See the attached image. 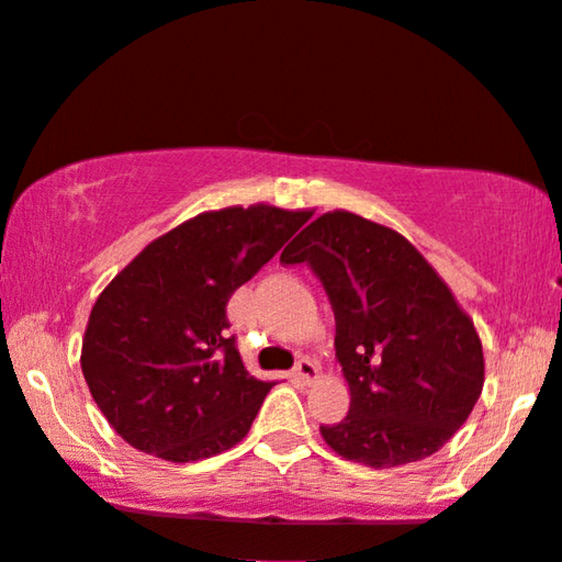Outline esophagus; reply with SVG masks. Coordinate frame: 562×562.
I'll return each instance as SVG.
<instances>
[{"label":"esophagus","instance_id":"esophagus-1","mask_svg":"<svg viewBox=\"0 0 562 562\" xmlns=\"http://www.w3.org/2000/svg\"><path fill=\"white\" fill-rule=\"evenodd\" d=\"M293 378L297 380V383L311 385L313 380L318 378V368H316V362H313V359H308V357L297 359V364H295V370H293Z\"/></svg>","mask_w":562,"mask_h":562}]
</instances>
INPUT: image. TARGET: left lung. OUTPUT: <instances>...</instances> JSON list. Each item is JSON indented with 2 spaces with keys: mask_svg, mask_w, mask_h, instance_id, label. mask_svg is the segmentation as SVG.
<instances>
[{
  "mask_svg": "<svg viewBox=\"0 0 562 562\" xmlns=\"http://www.w3.org/2000/svg\"><path fill=\"white\" fill-rule=\"evenodd\" d=\"M308 265L336 321L349 414L321 426L326 445L368 468L429 458L483 391V347L442 277L395 231L334 211L285 246Z\"/></svg>",
  "mask_w": 562,
  "mask_h": 562,
  "instance_id": "left-lung-1",
  "label": "left lung"
}]
</instances>
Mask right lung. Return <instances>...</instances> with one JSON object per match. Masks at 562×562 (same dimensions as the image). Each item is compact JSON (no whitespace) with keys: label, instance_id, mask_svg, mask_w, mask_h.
<instances>
[{"label":"right lung","instance_id":"add662e5","mask_svg":"<svg viewBox=\"0 0 562 562\" xmlns=\"http://www.w3.org/2000/svg\"><path fill=\"white\" fill-rule=\"evenodd\" d=\"M308 218L272 205L203 213L148 244L102 290L81 372L131 447L194 462L246 437L274 383L246 372L226 305Z\"/></svg>","mask_w":562,"mask_h":562}]
</instances>
